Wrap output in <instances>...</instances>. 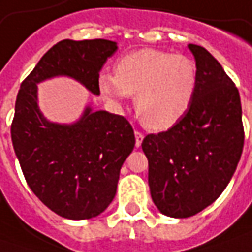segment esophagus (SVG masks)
<instances>
[{
    "mask_svg": "<svg viewBox=\"0 0 252 252\" xmlns=\"http://www.w3.org/2000/svg\"><path fill=\"white\" fill-rule=\"evenodd\" d=\"M134 136H136V147H140L141 143H143V139H144V136L141 134L140 131H134Z\"/></svg>",
    "mask_w": 252,
    "mask_h": 252,
    "instance_id": "obj_1",
    "label": "esophagus"
}]
</instances>
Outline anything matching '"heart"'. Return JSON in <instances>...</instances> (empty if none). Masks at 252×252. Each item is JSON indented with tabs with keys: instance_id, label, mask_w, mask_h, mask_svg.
<instances>
[{
	"instance_id": "b5f03b06",
	"label": "heart",
	"mask_w": 252,
	"mask_h": 252,
	"mask_svg": "<svg viewBox=\"0 0 252 252\" xmlns=\"http://www.w3.org/2000/svg\"><path fill=\"white\" fill-rule=\"evenodd\" d=\"M98 88L118 108L134 95V108L143 125L164 131L179 123L190 109L198 90V68L184 54L140 49L122 57L116 75L99 74Z\"/></svg>"
}]
</instances>
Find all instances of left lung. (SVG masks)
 Returning <instances> with one entry per match:
<instances>
[{"label": "left lung", "mask_w": 252, "mask_h": 252, "mask_svg": "<svg viewBox=\"0 0 252 252\" xmlns=\"http://www.w3.org/2000/svg\"><path fill=\"white\" fill-rule=\"evenodd\" d=\"M198 90L184 119L141 143L151 199L162 215L190 218L212 205L234 175L244 146L236 85L208 50L188 44Z\"/></svg>", "instance_id": "1"}]
</instances>
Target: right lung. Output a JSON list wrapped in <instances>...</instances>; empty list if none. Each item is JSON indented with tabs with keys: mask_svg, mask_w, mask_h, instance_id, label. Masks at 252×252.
Masks as SVG:
<instances>
[{
	"mask_svg": "<svg viewBox=\"0 0 252 252\" xmlns=\"http://www.w3.org/2000/svg\"><path fill=\"white\" fill-rule=\"evenodd\" d=\"M116 50L118 43L106 39L62 40L39 60L16 96L15 154L29 188L62 218H96L111 205L134 133L123 116L91 105L73 123L49 121L39 108L37 85L67 77L99 95V71Z\"/></svg>",
	"mask_w": 252,
	"mask_h": 252,
	"instance_id": "1",
	"label": "right lung"
}]
</instances>
